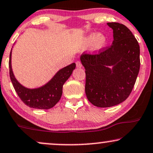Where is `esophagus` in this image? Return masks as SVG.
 Listing matches in <instances>:
<instances>
[{"mask_svg":"<svg viewBox=\"0 0 153 153\" xmlns=\"http://www.w3.org/2000/svg\"><path fill=\"white\" fill-rule=\"evenodd\" d=\"M76 67L78 68H82L81 62H80V61H77L76 62Z\"/></svg>","mask_w":153,"mask_h":153,"instance_id":"1","label":"esophagus"}]
</instances>
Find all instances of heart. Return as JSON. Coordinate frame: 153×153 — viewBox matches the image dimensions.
<instances>
[{
  "mask_svg": "<svg viewBox=\"0 0 153 153\" xmlns=\"http://www.w3.org/2000/svg\"><path fill=\"white\" fill-rule=\"evenodd\" d=\"M108 44V38L103 33L91 32L85 36L82 40V45L84 48L91 46L94 52H99Z\"/></svg>",
  "mask_w": 153,
  "mask_h": 153,
  "instance_id": "1",
  "label": "heart"
}]
</instances>
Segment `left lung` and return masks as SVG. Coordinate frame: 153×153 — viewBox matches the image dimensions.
<instances>
[{
    "mask_svg": "<svg viewBox=\"0 0 153 153\" xmlns=\"http://www.w3.org/2000/svg\"><path fill=\"white\" fill-rule=\"evenodd\" d=\"M113 29V41L109 48L97 55H82L85 69V94L93 105L109 108L128 98L140 71V46L126 25L108 23Z\"/></svg>",
    "mask_w": 153,
    "mask_h": 153,
    "instance_id": "8db88e82",
    "label": "left lung"
}]
</instances>
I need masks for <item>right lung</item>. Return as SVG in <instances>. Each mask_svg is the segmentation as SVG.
I'll use <instances>...</instances> for the list:
<instances>
[{
	"label": "right lung",
	"mask_w": 153,
	"mask_h": 153,
	"mask_svg": "<svg viewBox=\"0 0 153 153\" xmlns=\"http://www.w3.org/2000/svg\"><path fill=\"white\" fill-rule=\"evenodd\" d=\"M13 48V46L10 51L9 60L10 78L15 91L21 100L26 105L35 109L47 110L54 107L61 97L62 86L75 68L76 65L75 62L59 70L43 85L36 88H28L20 83L15 77L11 63Z\"/></svg>",
	"instance_id": "1"
}]
</instances>
